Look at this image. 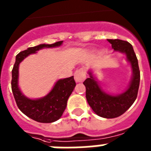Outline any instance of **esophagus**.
Listing matches in <instances>:
<instances>
[{"label":"esophagus","instance_id":"obj_1","mask_svg":"<svg viewBox=\"0 0 151 151\" xmlns=\"http://www.w3.org/2000/svg\"><path fill=\"white\" fill-rule=\"evenodd\" d=\"M85 78H86V74L83 69H79L75 71L74 79H75L76 82H82L85 81Z\"/></svg>","mask_w":151,"mask_h":151}]
</instances>
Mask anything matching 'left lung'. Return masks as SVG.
<instances>
[{"label": "left lung", "instance_id": "obj_1", "mask_svg": "<svg viewBox=\"0 0 151 151\" xmlns=\"http://www.w3.org/2000/svg\"><path fill=\"white\" fill-rule=\"evenodd\" d=\"M107 41L111 44L114 50L126 55L128 61L131 63L132 78L128 89L117 96L107 94L102 91L90 71L88 72L90 77L83 84L86 88V99L93 111L102 117L114 118L123 114L136 99L140 81V72L138 59L131 44L119 39H107Z\"/></svg>", "mask_w": 151, "mask_h": 151}]
</instances>
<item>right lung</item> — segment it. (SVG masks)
<instances>
[{"mask_svg": "<svg viewBox=\"0 0 151 151\" xmlns=\"http://www.w3.org/2000/svg\"><path fill=\"white\" fill-rule=\"evenodd\" d=\"M63 41L52 45H39L27 50L20 52L15 57V63L12 71V90L18 107L29 118L41 123H52L59 120L66 107L70 96L74 89L76 83L73 76L60 79L55 83L54 87L47 96L37 99H30L22 94L18 85L19 66V63L29 55L35 53L44 48L59 47Z\"/></svg>", "mask_w": 151, "mask_h": 151, "instance_id": "1", "label": "right lung"}]
</instances>
